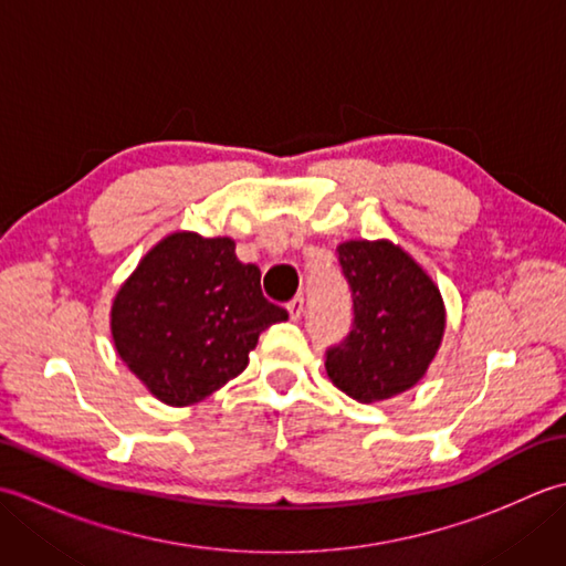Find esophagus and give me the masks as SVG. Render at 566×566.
<instances>
[{"mask_svg": "<svg viewBox=\"0 0 566 566\" xmlns=\"http://www.w3.org/2000/svg\"><path fill=\"white\" fill-rule=\"evenodd\" d=\"M304 298L302 296H294L290 304H286V311H290V318L292 321H302V316H304Z\"/></svg>", "mask_w": 566, "mask_h": 566, "instance_id": "obj_1", "label": "esophagus"}]
</instances>
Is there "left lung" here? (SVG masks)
I'll return each mask as SVG.
<instances>
[{"mask_svg": "<svg viewBox=\"0 0 566 566\" xmlns=\"http://www.w3.org/2000/svg\"><path fill=\"white\" fill-rule=\"evenodd\" d=\"M353 298V326L326 350L335 387L357 401H381L411 389L436 357L444 308L430 276L387 240L338 245Z\"/></svg>", "mask_w": 566, "mask_h": 566, "instance_id": "obj_1", "label": "left lung"}]
</instances>
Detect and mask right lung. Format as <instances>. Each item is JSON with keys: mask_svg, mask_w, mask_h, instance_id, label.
<instances>
[{"mask_svg": "<svg viewBox=\"0 0 566 566\" xmlns=\"http://www.w3.org/2000/svg\"><path fill=\"white\" fill-rule=\"evenodd\" d=\"M260 290V270L231 238L172 233L116 294L112 335L128 369L167 406L207 399L248 367L262 331L286 321Z\"/></svg>", "mask_w": 566, "mask_h": 566, "instance_id": "1", "label": "right lung"}]
</instances>
